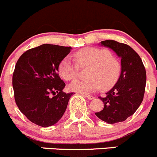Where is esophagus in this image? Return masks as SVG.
Wrapping results in <instances>:
<instances>
[{
  "label": "esophagus",
  "mask_w": 157,
  "mask_h": 157,
  "mask_svg": "<svg viewBox=\"0 0 157 157\" xmlns=\"http://www.w3.org/2000/svg\"><path fill=\"white\" fill-rule=\"evenodd\" d=\"M83 95H84L85 97L87 98L88 99H94V96H91V95H88V94H83Z\"/></svg>",
  "instance_id": "1"
}]
</instances>
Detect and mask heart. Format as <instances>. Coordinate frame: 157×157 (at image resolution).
Returning <instances> with one entry per match:
<instances>
[{
    "instance_id": "obj_1",
    "label": "heart",
    "mask_w": 157,
    "mask_h": 157,
    "mask_svg": "<svg viewBox=\"0 0 157 157\" xmlns=\"http://www.w3.org/2000/svg\"><path fill=\"white\" fill-rule=\"evenodd\" d=\"M75 61L67 56L61 61L58 72L67 81L74 80L77 77L80 67L89 66L87 79H77L70 84L71 90L78 93H87L103 89L112 87L118 82L121 72L119 60L112 56L107 48L86 47L74 53Z\"/></svg>"
}]
</instances>
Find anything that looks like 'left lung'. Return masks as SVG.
Returning a JSON list of instances; mask_svg holds the SVG:
<instances>
[{
  "label": "left lung",
  "mask_w": 157,
  "mask_h": 157,
  "mask_svg": "<svg viewBox=\"0 0 157 157\" xmlns=\"http://www.w3.org/2000/svg\"><path fill=\"white\" fill-rule=\"evenodd\" d=\"M101 44L112 48L121 58V72L106 96H99L104 108L95 114L99 119L115 124L125 121L141 104L146 86V70L140 57L129 45L115 40L102 41Z\"/></svg>",
  "instance_id": "8db88e82"
}]
</instances>
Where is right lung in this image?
<instances>
[{
    "label": "right lung",
    "mask_w": 157,
    "mask_h": 157,
    "mask_svg": "<svg viewBox=\"0 0 157 157\" xmlns=\"http://www.w3.org/2000/svg\"><path fill=\"white\" fill-rule=\"evenodd\" d=\"M71 47L44 44L25 52L13 74L16 104L31 122L49 127L64 115L73 93L62 91L65 83L58 75L61 61Z\"/></svg>",
    "instance_id": "right-lung-1"
}]
</instances>
